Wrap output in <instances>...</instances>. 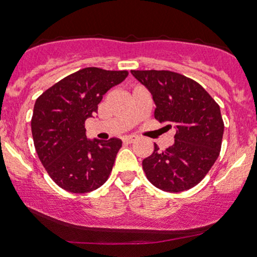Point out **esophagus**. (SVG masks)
Segmentation results:
<instances>
[{
    "label": "esophagus",
    "instance_id": "obj_1",
    "mask_svg": "<svg viewBox=\"0 0 257 257\" xmlns=\"http://www.w3.org/2000/svg\"><path fill=\"white\" fill-rule=\"evenodd\" d=\"M137 139H138L137 135H128V137L123 138V141H124V143L132 144V143H134V141L137 140Z\"/></svg>",
    "mask_w": 257,
    "mask_h": 257
}]
</instances>
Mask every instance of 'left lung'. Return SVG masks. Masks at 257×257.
<instances>
[{
  "mask_svg": "<svg viewBox=\"0 0 257 257\" xmlns=\"http://www.w3.org/2000/svg\"><path fill=\"white\" fill-rule=\"evenodd\" d=\"M152 94L155 118L175 126V141L164 151L155 144L143 169L153 186L182 192L199 184L220 155L223 120L220 106L199 83L167 70H132Z\"/></svg>",
  "mask_w": 257,
  "mask_h": 257,
  "instance_id": "obj_1",
  "label": "left lung"
}]
</instances>
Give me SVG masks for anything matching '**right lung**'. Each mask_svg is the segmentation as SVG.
Wrapping results in <instances>:
<instances>
[{
	"label": "right lung",
	"instance_id": "add662e5",
	"mask_svg": "<svg viewBox=\"0 0 257 257\" xmlns=\"http://www.w3.org/2000/svg\"><path fill=\"white\" fill-rule=\"evenodd\" d=\"M128 71L85 67L52 85L38 96L31 118L35 149L48 175L59 187L87 193L110 176L122 141L89 140L85 119L98 112L102 95Z\"/></svg>",
	"mask_w": 257,
	"mask_h": 257
}]
</instances>
